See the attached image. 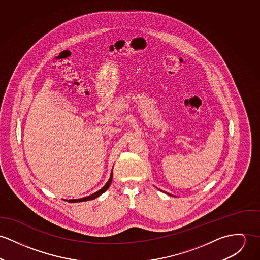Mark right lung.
Instances as JSON below:
<instances>
[{"mask_svg":"<svg viewBox=\"0 0 260 260\" xmlns=\"http://www.w3.org/2000/svg\"><path fill=\"white\" fill-rule=\"evenodd\" d=\"M112 179H113V172H112V175H111V177H110V179H109V181L104 185V187L103 188H101L99 191H96V192H94V193H92V194H90V196H88L87 198H83V199H80V200H71V201H69V202H87V201H90V200H94V199H96L98 197H100L101 194H103L108 188H109V186L111 185V183H112Z\"/></svg>","mask_w":260,"mask_h":260,"instance_id":"add662e5","label":"right lung"}]
</instances>
